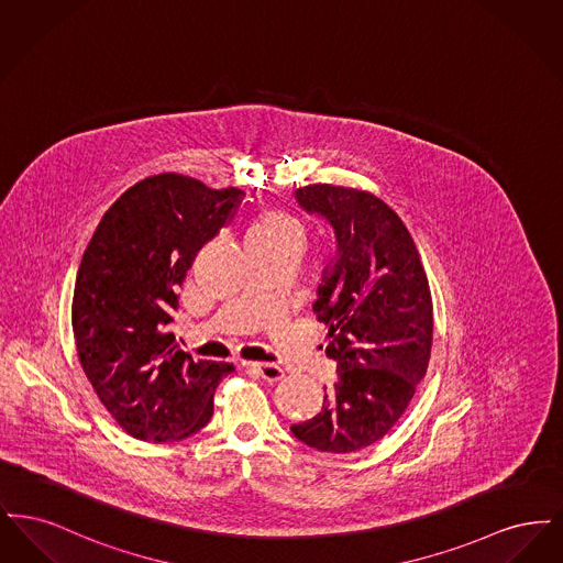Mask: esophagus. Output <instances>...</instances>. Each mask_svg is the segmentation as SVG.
Returning a JSON list of instances; mask_svg holds the SVG:
<instances>
[{"label": "esophagus", "instance_id": "esophagus-1", "mask_svg": "<svg viewBox=\"0 0 563 563\" xmlns=\"http://www.w3.org/2000/svg\"><path fill=\"white\" fill-rule=\"evenodd\" d=\"M242 367H246L253 374L262 375L264 379H268L272 384L280 382L285 377V372L274 363H242Z\"/></svg>", "mask_w": 563, "mask_h": 563}]
</instances>
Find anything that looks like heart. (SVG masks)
Masks as SVG:
<instances>
[{
	"label": "heart",
	"instance_id": "1",
	"mask_svg": "<svg viewBox=\"0 0 563 563\" xmlns=\"http://www.w3.org/2000/svg\"><path fill=\"white\" fill-rule=\"evenodd\" d=\"M303 239H306V230L297 217L283 211H266L251 223V228L246 230L244 244L299 249Z\"/></svg>",
	"mask_w": 563,
	"mask_h": 563
}]
</instances>
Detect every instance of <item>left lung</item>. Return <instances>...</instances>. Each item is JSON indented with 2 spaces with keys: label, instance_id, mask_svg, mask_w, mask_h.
<instances>
[{
  "label": "left lung",
  "instance_id": "obj_1",
  "mask_svg": "<svg viewBox=\"0 0 563 563\" xmlns=\"http://www.w3.org/2000/svg\"><path fill=\"white\" fill-rule=\"evenodd\" d=\"M295 198L324 217L338 241L312 306L329 329L324 354L338 377L324 386L321 411L291 432L319 452L352 454L399 422L427 375L429 278L401 217L372 191L314 184Z\"/></svg>",
  "mask_w": 563,
  "mask_h": 563
}]
</instances>
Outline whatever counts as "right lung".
I'll return each instance as SVG.
<instances>
[{
    "mask_svg": "<svg viewBox=\"0 0 563 563\" xmlns=\"http://www.w3.org/2000/svg\"><path fill=\"white\" fill-rule=\"evenodd\" d=\"M239 188L161 173L126 189L81 257L71 324L81 369L134 439L179 441L209 424L230 363L194 361L166 331L198 251L232 219Z\"/></svg>",
    "mask_w": 563,
    "mask_h": 563,
    "instance_id": "obj_1",
    "label": "right lung"
}]
</instances>
